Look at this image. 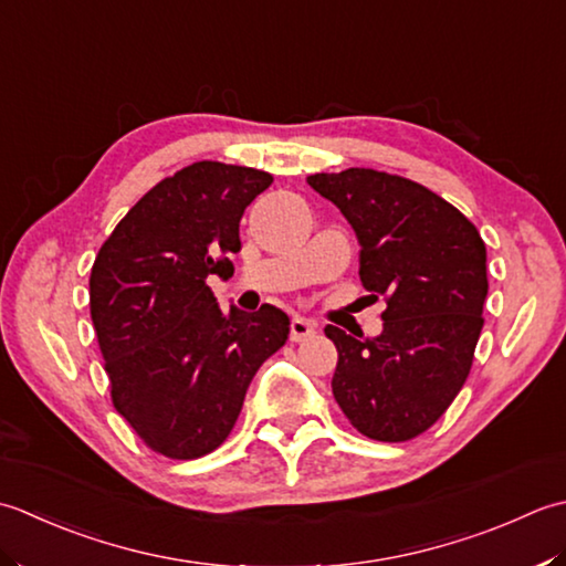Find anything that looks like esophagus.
<instances>
[{
  "mask_svg": "<svg viewBox=\"0 0 566 566\" xmlns=\"http://www.w3.org/2000/svg\"><path fill=\"white\" fill-rule=\"evenodd\" d=\"M310 337H315V322H310L305 317H293V322H291V339L293 342H305Z\"/></svg>",
  "mask_w": 566,
  "mask_h": 566,
  "instance_id": "esophagus-1",
  "label": "esophagus"
}]
</instances>
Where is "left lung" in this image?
I'll return each mask as SVG.
<instances>
[{"mask_svg": "<svg viewBox=\"0 0 566 566\" xmlns=\"http://www.w3.org/2000/svg\"><path fill=\"white\" fill-rule=\"evenodd\" d=\"M307 182L349 219L361 285L386 300L378 337L325 327L339 354L334 400L368 440H415L467 384L489 295L486 244L454 205L415 180L347 168Z\"/></svg>", "mask_w": 566, "mask_h": 566, "instance_id": "left-lung-1", "label": "left lung"}]
</instances>
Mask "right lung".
I'll list each match as a JSON object with an SVG mask.
<instances>
[{
	"label": "right lung",
	"mask_w": 566,
	"mask_h": 566,
	"mask_svg": "<svg viewBox=\"0 0 566 566\" xmlns=\"http://www.w3.org/2000/svg\"><path fill=\"white\" fill-rule=\"evenodd\" d=\"M271 182L266 170L198 160L148 190L92 263L90 315L112 402L156 454L214 452L291 332L273 305L224 313L207 285L234 273L241 214Z\"/></svg>",
	"instance_id": "obj_1"
}]
</instances>
